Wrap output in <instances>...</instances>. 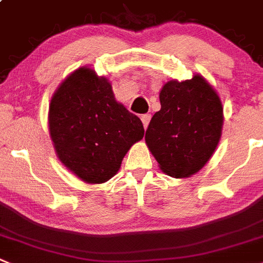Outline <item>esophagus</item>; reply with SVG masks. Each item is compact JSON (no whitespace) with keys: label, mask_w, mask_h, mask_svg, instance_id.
Instances as JSON below:
<instances>
[{"label":"esophagus","mask_w":263,"mask_h":263,"mask_svg":"<svg viewBox=\"0 0 263 263\" xmlns=\"http://www.w3.org/2000/svg\"><path fill=\"white\" fill-rule=\"evenodd\" d=\"M141 120H142V122H143L144 129H146V127L148 126V124H149V120H151V115H149V114H144V115H142Z\"/></svg>","instance_id":"obj_1"}]
</instances>
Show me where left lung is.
I'll return each mask as SVG.
<instances>
[{"instance_id":"obj_1","label":"left lung","mask_w":263,"mask_h":263,"mask_svg":"<svg viewBox=\"0 0 263 263\" xmlns=\"http://www.w3.org/2000/svg\"><path fill=\"white\" fill-rule=\"evenodd\" d=\"M161 109L152 116L146 143L164 173L190 177L204 166L221 138L223 108L201 76L169 81L160 91Z\"/></svg>"}]
</instances>
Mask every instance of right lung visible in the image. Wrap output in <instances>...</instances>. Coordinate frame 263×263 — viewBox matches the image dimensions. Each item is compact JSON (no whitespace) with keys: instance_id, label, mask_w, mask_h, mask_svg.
Wrapping results in <instances>:
<instances>
[{"instance_id":"1","label":"right lung","mask_w":263,"mask_h":263,"mask_svg":"<svg viewBox=\"0 0 263 263\" xmlns=\"http://www.w3.org/2000/svg\"><path fill=\"white\" fill-rule=\"evenodd\" d=\"M49 129L59 160L86 183L111 179L144 136L139 117L117 103L111 84L85 67L55 91Z\"/></svg>"}]
</instances>
